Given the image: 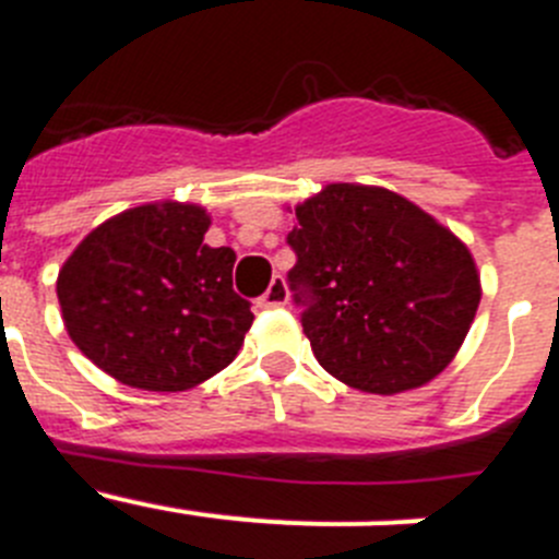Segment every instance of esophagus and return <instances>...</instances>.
Instances as JSON below:
<instances>
[{"label": "esophagus", "mask_w": 559, "mask_h": 559, "mask_svg": "<svg viewBox=\"0 0 559 559\" xmlns=\"http://www.w3.org/2000/svg\"><path fill=\"white\" fill-rule=\"evenodd\" d=\"M285 302H288V288H285L283 276H274L269 288H265V294L257 299L260 308H283Z\"/></svg>", "instance_id": "34e87169"}]
</instances>
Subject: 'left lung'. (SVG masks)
<instances>
[{
	"label": "left lung",
	"mask_w": 559,
	"mask_h": 559,
	"mask_svg": "<svg viewBox=\"0 0 559 559\" xmlns=\"http://www.w3.org/2000/svg\"><path fill=\"white\" fill-rule=\"evenodd\" d=\"M288 288L316 360L347 386L397 394L451 364L481 285L453 231L383 187L330 185L296 206Z\"/></svg>",
	"instance_id": "left-lung-1"
}]
</instances>
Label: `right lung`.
<instances>
[{
  "instance_id": "1",
  "label": "right lung",
  "mask_w": 559,
  "mask_h": 559,
  "mask_svg": "<svg viewBox=\"0 0 559 559\" xmlns=\"http://www.w3.org/2000/svg\"><path fill=\"white\" fill-rule=\"evenodd\" d=\"M210 215L145 204L83 237L58 274L69 338L120 383L185 392L235 360L251 302L231 288L235 251L210 249Z\"/></svg>"
}]
</instances>
